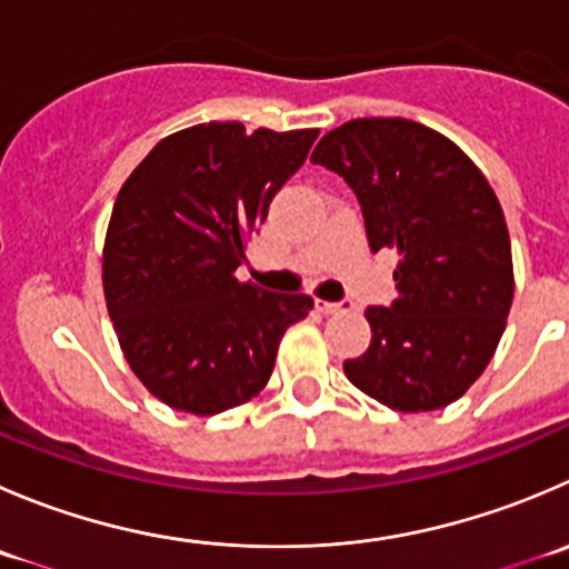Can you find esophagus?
<instances>
[{
  "instance_id": "1",
  "label": "esophagus",
  "mask_w": 569,
  "mask_h": 569,
  "mask_svg": "<svg viewBox=\"0 0 569 569\" xmlns=\"http://www.w3.org/2000/svg\"><path fill=\"white\" fill-rule=\"evenodd\" d=\"M352 302L345 300V302H328V300H317V311L319 313H345L350 311Z\"/></svg>"
}]
</instances>
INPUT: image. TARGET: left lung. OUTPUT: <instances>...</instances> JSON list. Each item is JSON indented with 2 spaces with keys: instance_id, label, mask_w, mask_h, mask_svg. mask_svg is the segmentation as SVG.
Masks as SVG:
<instances>
[{
  "instance_id": "left-lung-1",
  "label": "left lung",
  "mask_w": 569,
  "mask_h": 569,
  "mask_svg": "<svg viewBox=\"0 0 569 569\" xmlns=\"http://www.w3.org/2000/svg\"><path fill=\"white\" fill-rule=\"evenodd\" d=\"M311 163L356 191L372 252L400 256L397 300L367 308L372 341L345 361L347 380L395 411L450 406L492 361L515 300L492 186L448 136L400 116L345 121Z\"/></svg>"
}]
</instances>
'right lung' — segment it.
<instances>
[{
    "label": "right lung",
    "mask_w": 569,
    "mask_h": 569,
    "mask_svg": "<svg viewBox=\"0 0 569 569\" xmlns=\"http://www.w3.org/2000/svg\"><path fill=\"white\" fill-rule=\"evenodd\" d=\"M319 130L208 121L161 138L113 202L102 289L136 378L174 411L213 417L267 386L306 295H269L236 269Z\"/></svg>",
    "instance_id": "add662e5"
}]
</instances>
